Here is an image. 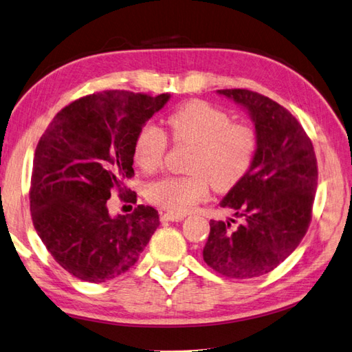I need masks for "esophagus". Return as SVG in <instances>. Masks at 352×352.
Segmentation results:
<instances>
[{
  "mask_svg": "<svg viewBox=\"0 0 352 352\" xmlns=\"http://www.w3.org/2000/svg\"><path fill=\"white\" fill-rule=\"evenodd\" d=\"M160 219L166 220V222H182L184 219V214H175L169 213V211H160Z\"/></svg>",
  "mask_w": 352,
  "mask_h": 352,
  "instance_id": "1",
  "label": "esophagus"
}]
</instances>
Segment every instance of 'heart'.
Here are the masks:
<instances>
[{
  "mask_svg": "<svg viewBox=\"0 0 352 352\" xmlns=\"http://www.w3.org/2000/svg\"><path fill=\"white\" fill-rule=\"evenodd\" d=\"M175 142L195 146L189 175H166L146 187V198L170 213L183 214L208 196L210 183L228 190L246 177L258 150L253 129L232 124L231 117L206 102H192L166 118ZM166 135L153 124L139 130L133 144V159L145 173L156 170L165 157Z\"/></svg>",
  "mask_w": 352,
  "mask_h": 352,
  "instance_id": "b5f03b06",
  "label": "heart"
}]
</instances>
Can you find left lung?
I'll list each match as a JSON object with an SVG mask.
<instances>
[{"label":"left lung","mask_w":352,"mask_h":352,"mask_svg":"<svg viewBox=\"0 0 352 352\" xmlns=\"http://www.w3.org/2000/svg\"><path fill=\"white\" fill-rule=\"evenodd\" d=\"M249 113L258 150L253 165L220 201L240 219L210 220L204 261L232 279L270 273L297 249L312 219L318 184L314 145L289 111L249 89H217Z\"/></svg>","instance_id":"8db88e82"}]
</instances>
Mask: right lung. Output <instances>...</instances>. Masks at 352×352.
Listing matches in <instances>:
<instances>
[{"mask_svg": "<svg viewBox=\"0 0 352 352\" xmlns=\"http://www.w3.org/2000/svg\"><path fill=\"white\" fill-rule=\"evenodd\" d=\"M170 99L106 89L56 113L32 160L31 217L49 253L64 270L89 283L111 280L136 264L160 225L157 210L138 206L111 216V192L127 195L135 175L139 130ZM124 199L136 201L130 192Z\"/></svg>", "mask_w": 352, "mask_h": 352, "instance_id": "1", "label": "right lung"}]
</instances>
